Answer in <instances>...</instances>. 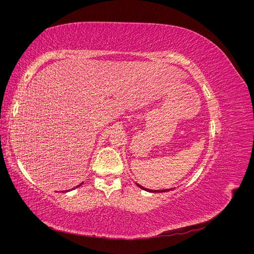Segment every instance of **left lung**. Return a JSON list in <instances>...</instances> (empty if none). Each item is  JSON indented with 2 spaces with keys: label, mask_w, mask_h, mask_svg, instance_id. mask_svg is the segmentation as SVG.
Wrapping results in <instances>:
<instances>
[{
  "label": "left lung",
  "mask_w": 254,
  "mask_h": 254,
  "mask_svg": "<svg viewBox=\"0 0 254 254\" xmlns=\"http://www.w3.org/2000/svg\"><path fill=\"white\" fill-rule=\"evenodd\" d=\"M136 186L139 187L140 189L144 190L151 191V193H163V191H168V190H172V189H167V190H148V189H146V188H143L142 186H140V184H137V183H136Z\"/></svg>",
  "instance_id": "left-lung-1"
}]
</instances>
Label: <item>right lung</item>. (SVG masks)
Wrapping results in <instances>:
<instances>
[{
  "label": "right lung",
  "instance_id": "right-lung-1",
  "mask_svg": "<svg viewBox=\"0 0 254 254\" xmlns=\"http://www.w3.org/2000/svg\"><path fill=\"white\" fill-rule=\"evenodd\" d=\"M78 187H80V184H79V186H77V187H76V188H78ZM65 191H67V190H65Z\"/></svg>",
  "mask_w": 254,
  "mask_h": 254
}]
</instances>
